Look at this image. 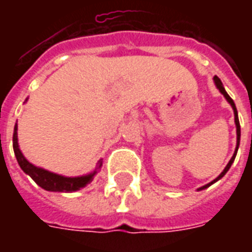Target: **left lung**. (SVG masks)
I'll return each instance as SVG.
<instances>
[{
    "instance_id": "obj_1",
    "label": "left lung",
    "mask_w": 252,
    "mask_h": 252,
    "mask_svg": "<svg viewBox=\"0 0 252 252\" xmlns=\"http://www.w3.org/2000/svg\"><path fill=\"white\" fill-rule=\"evenodd\" d=\"M213 81H215V85H216V88L219 89V92H220V93H221L222 95L225 97V99H227V101H228V104L232 106L233 116H235V126H236V148H235V153H233L232 158L229 159V162H228V164H227V166H225V167H224V170H222V171H221V174L219 175L217 178H215V180L212 181V182H209V184H206V185H204V186H201V188H198V189H197V190H204V189H206V188H209V186L213 185V184H215V182H217V181H219V180H221L222 177L227 174V171H228V170H229V167L232 166L233 160H235V158H236V154H238V150H239V144H240V124H239L238 110H236L235 102H233V99L231 98V97L228 95L227 92H225V89H224V86H222V82H221V81H220V78L215 75V77H213Z\"/></svg>"
}]
</instances>
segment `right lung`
<instances>
[{
  "label": "right lung",
  "instance_id": "obj_1",
  "mask_svg": "<svg viewBox=\"0 0 252 252\" xmlns=\"http://www.w3.org/2000/svg\"><path fill=\"white\" fill-rule=\"evenodd\" d=\"M27 99H25V102H27ZM13 150L21 170L24 171L25 174L30 175L31 178L35 181L41 189L47 190V191H61V193L77 191V190L82 189L88 184H90L93 181L94 175L97 174V171L102 167V159H99L97 162L95 169L92 173L79 175V177H66V175H61L57 174V173H52V171H48V170L43 169V167H37L35 164L31 163L20 150L19 137H17V123L14 126L13 131Z\"/></svg>",
  "mask_w": 252,
  "mask_h": 252
}]
</instances>
